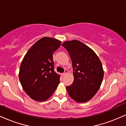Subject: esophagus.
<instances>
[{
    "instance_id": "esophagus-1",
    "label": "esophagus",
    "mask_w": 126,
    "mask_h": 126,
    "mask_svg": "<svg viewBox=\"0 0 126 126\" xmlns=\"http://www.w3.org/2000/svg\"><path fill=\"white\" fill-rule=\"evenodd\" d=\"M68 73V70H64V73H63V75H66V74H67Z\"/></svg>"
}]
</instances>
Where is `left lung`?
Listing matches in <instances>:
<instances>
[{"label":"left lung","mask_w":126,"mask_h":126,"mask_svg":"<svg viewBox=\"0 0 126 126\" xmlns=\"http://www.w3.org/2000/svg\"><path fill=\"white\" fill-rule=\"evenodd\" d=\"M70 55L74 80L67 86L68 94L77 102H87L100 88L104 70L99 57L90 47L73 40L62 44Z\"/></svg>","instance_id":"left-lung-1"}]
</instances>
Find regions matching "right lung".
I'll use <instances>...</instances> for the list:
<instances>
[{"instance_id":"add662e5","label":"right lung","mask_w":126,"mask_h":126,"mask_svg":"<svg viewBox=\"0 0 126 126\" xmlns=\"http://www.w3.org/2000/svg\"><path fill=\"white\" fill-rule=\"evenodd\" d=\"M60 40L43 37L26 53L20 66L19 79L23 89L31 99L41 102L50 98L60 83L54 70L53 55Z\"/></svg>"}]
</instances>
